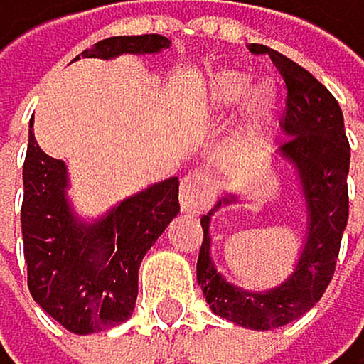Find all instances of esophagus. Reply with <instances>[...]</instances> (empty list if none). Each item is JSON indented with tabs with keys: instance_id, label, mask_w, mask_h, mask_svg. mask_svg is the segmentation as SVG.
I'll use <instances>...</instances> for the list:
<instances>
[{
	"instance_id": "esophagus-1",
	"label": "esophagus",
	"mask_w": 364,
	"mask_h": 364,
	"mask_svg": "<svg viewBox=\"0 0 364 364\" xmlns=\"http://www.w3.org/2000/svg\"><path fill=\"white\" fill-rule=\"evenodd\" d=\"M212 205V186L200 173H191L181 181V207L188 214H203Z\"/></svg>"
}]
</instances>
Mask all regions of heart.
Segmentation results:
<instances>
[{
    "label": "heart",
    "mask_w": 364,
    "mask_h": 364,
    "mask_svg": "<svg viewBox=\"0 0 364 364\" xmlns=\"http://www.w3.org/2000/svg\"><path fill=\"white\" fill-rule=\"evenodd\" d=\"M245 100L243 131L255 135L267 126L277 112V90L269 80L252 82V75L245 71H219L207 75L198 90V102L210 117H224L233 107Z\"/></svg>",
    "instance_id": "b5f03b06"
}]
</instances>
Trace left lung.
I'll use <instances>...</instances> for the list:
<instances>
[{
  "mask_svg": "<svg viewBox=\"0 0 364 364\" xmlns=\"http://www.w3.org/2000/svg\"><path fill=\"white\" fill-rule=\"evenodd\" d=\"M274 66L289 87L286 114L279 121L286 140L274 152L272 164L286 161L298 178L305 200V243L289 279L267 291H245L226 282L212 259V217L221 207L240 203L238 193H224L210 212L203 214L205 238L198 257V284L214 315L255 331H269L303 317L319 303L333 277L341 236L348 224V166L350 145L343 114L333 95L310 71L269 47Z\"/></svg>",
  "mask_w": 364,
  "mask_h": 364,
  "instance_id": "8db88e82",
  "label": "left lung"
}]
</instances>
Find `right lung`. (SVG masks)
<instances>
[{
  "instance_id": "right-lung-1",
  "label": "right lung",
  "mask_w": 364,
  "mask_h": 364,
  "mask_svg": "<svg viewBox=\"0 0 364 364\" xmlns=\"http://www.w3.org/2000/svg\"><path fill=\"white\" fill-rule=\"evenodd\" d=\"M169 47L171 40L164 35H121L97 42L82 57L117 59L159 54ZM68 186L66 164L42 152L31 131L21 207L28 289L49 317L85 336L133 315L140 262L181 210L178 178L147 186L95 221L75 214Z\"/></svg>"
}]
</instances>
